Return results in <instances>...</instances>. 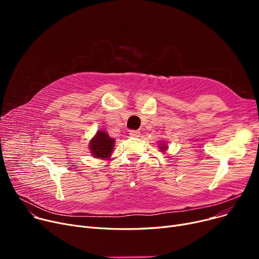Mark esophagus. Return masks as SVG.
I'll return each mask as SVG.
<instances>
[{"label": "esophagus", "mask_w": 259, "mask_h": 259, "mask_svg": "<svg viewBox=\"0 0 259 259\" xmlns=\"http://www.w3.org/2000/svg\"><path fill=\"white\" fill-rule=\"evenodd\" d=\"M129 134H130V137H132V138H140L141 137V132L137 131V130H131Z\"/></svg>", "instance_id": "34e87169"}]
</instances>
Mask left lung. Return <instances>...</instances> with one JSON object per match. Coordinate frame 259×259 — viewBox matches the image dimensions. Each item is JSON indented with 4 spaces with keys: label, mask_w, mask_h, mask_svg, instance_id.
Returning a JSON list of instances; mask_svg holds the SVG:
<instances>
[{
    "label": "left lung",
    "mask_w": 259,
    "mask_h": 259,
    "mask_svg": "<svg viewBox=\"0 0 259 259\" xmlns=\"http://www.w3.org/2000/svg\"><path fill=\"white\" fill-rule=\"evenodd\" d=\"M158 147H159V149H160V151H167L168 150V145H167V142L166 141H161L159 144H158Z\"/></svg>",
    "instance_id": "8db88e82"
}]
</instances>
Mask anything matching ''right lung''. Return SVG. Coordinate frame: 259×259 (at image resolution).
Returning <instances> with one entry per match:
<instances>
[{"mask_svg":"<svg viewBox=\"0 0 259 259\" xmlns=\"http://www.w3.org/2000/svg\"><path fill=\"white\" fill-rule=\"evenodd\" d=\"M115 140L109 137L105 130H98L89 142V150L93 157L110 159L114 149Z\"/></svg>","mask_w":259,"mask_h":259,"instance_id":"obj_1","label":"right lung"}]
</instances>
